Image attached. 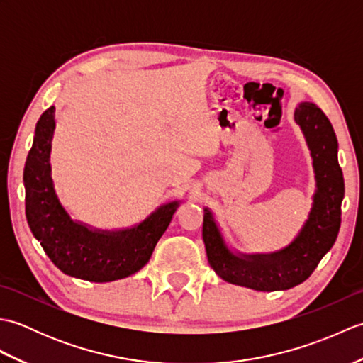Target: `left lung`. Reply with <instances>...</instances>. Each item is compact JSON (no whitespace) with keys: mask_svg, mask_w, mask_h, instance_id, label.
<instances>
[{"mask_svg":"<svg viewBox=\"0 0 363 363\" xmlns=\"http://www.w3.org/2000/svg\"><path fill=\"white\" fill-rule=\"evenodd\" d=\"M295 121L311 150L315 194L309 218L285 248L268 254L234 252L213 213L204 209L203 240L207 260L223 281L259 291L289 290L304 282L333 248L342 223L345 181L338 165V142L329 118L313 103H301Z\"/></svg>","mask_w":363,"mask_h":363,"instance_id":"1","label":"left lung"}]
</instances>
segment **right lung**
Segmentation results:
<instances>
[{"label": "right lung", "mask_w": 363, "mask_h": 363, "mask_svg": "<svg viewBox=\"0 0 363 363\" xmlns=\"http://www.w3.org/2000/svg\"><path fill=\"white\" fill-rule=\"evenodd\" d=\"M56 109H46L35 125L23 182L26 220L46 256L60 272L91 282L123 279L142 269L151 257L181 201L157 207L138 225L103 230L74 221L65 211L51 177V140Z\"/></svg>", "instance_id": "right-lung-1"}]
</instances>
